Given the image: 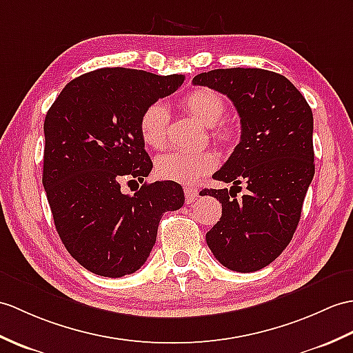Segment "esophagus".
<instances>
[{"label": "esophagus", "mask_w": 353, "mask_h": 353, "mask_svg": "<svg viewBox=\"0 0 353 353\" xmlns=\"http://www.w3.org/2000/svg\"><path fill=\"white\" fill-rule=\"evenodd\" d=\"M196 196H199V190L194 186H186L185 188V199H186V203H192Z\"/></svg>", "instance_id": "obj_1"}]
</instances>
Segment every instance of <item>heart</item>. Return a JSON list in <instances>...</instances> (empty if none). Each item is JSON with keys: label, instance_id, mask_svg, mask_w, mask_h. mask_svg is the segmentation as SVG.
Masks as SVG:
<instances>
[{"label": "heart", "instance_id": "1", "mask_svg": "<svg viewBox=\"0 0 353 353\" xmlns=\"http://www.w3.org/2000/svg\"><path fill=\"white\" fill-rule=\"evenodd\" d=\"M185 110L212 129V137L219 144H230L234 139V129L221 123L227 105L223 97L210 88H194L182 99ZM170 112L167 105L157 101L147 105L139 117V134L143 143L150 149H162L167 144ZM216 167V158L210 152H168L159 154L154 162V171L162 180L191 185L210 173Z\"/></svg>", "mask_w": 353, "mask_h": 353}]
</instances>
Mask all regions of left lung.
I'll return each mask as SVG.
<instances>
[{
    "label": "left lung",
    "instance_id": "obj_1",
    "mask_svg": "<svg viewBox=\"0 0 353 353\" xmlns=\"http://www.w3.org/2000/svg\"><path fill=\"white\" fill-rule=\"evenodd\" d=\"M192 83L225 94L237 110L241 143L214 179L249 190L242 199L227 188L200 192L223 204L206 242L221 265L254 272L280 256L298 227L314 176L313 112L288 78L265 69H215Z\"/></svg>",
    "mask_w": 353,
    "mask_h": 353
}]
</instances>
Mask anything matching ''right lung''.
I'll return each mask as SVG.
<instances>
[{
    "label": "right lung",
    "mask_w": 353,
    "mask_h": 353,
    "mask_svg": "<svg viewBox=\"0 0 353 353\" xmlns=\"http://www.w3.org/2000/svg\"><path fill=\"white\" fill-rule=\"evenodd\" d=\"M183 81L97 69L72 79L46 114L43 188L61 242L90 272L134 274L150 256L163 212L183 206L179 183L144 182L153 163L139 134L145 106ZM125 181L143 185L129 196L121 192Z\"/></svg>",
    "instance_id": "right-lung-1"
}]
</instances>
